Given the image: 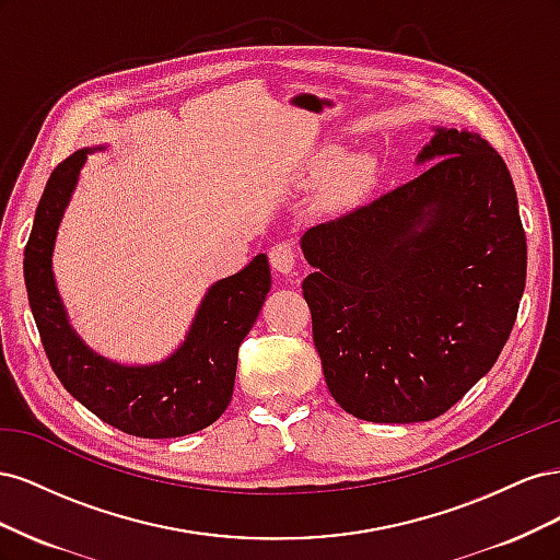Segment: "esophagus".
<instances>
[{
  "label": "esophagus",
  "mask_w": 560,
  "mask_h": 560,
  "mask_svg": "<svg viewBox=\"0 0 560 560\" xmlns=\"http://www.w3.org/2000/svg\"><path fill=\"white\" fill-rule=\"evenodd\" d=\"M296 259H299V254L292 243H278L268 249L270 268H273L278 276H292L296 268Z\"/></svg>",
  "instance_id": "34e87169"
}]
</instances>
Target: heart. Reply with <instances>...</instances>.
Here are the masks:
<instances>
[{
  "mask_svg": "<svg viewBox=\"0 0 560 560\" xmlns=\"http://www.w3.org/2000/svg\"><path fill=\"white\" fill-rule=\"evenodd\" d=\"M336 151H329V154L325 156V161H322V171H331V179H329V189L334 196H348L352 191L360 189V184L364 182V171H362V163L354 161V159H348V161H341L336 165Z\"/></svg>",
  "mask_w": 560,
  "mask_h": 560,
  "instance_id": "b5f03b06",
  "label": "heart"
}]
</instances>
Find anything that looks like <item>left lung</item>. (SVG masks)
<instances>
[{
  "mask_svg": "<svg viewBox=\"0 0 560 560\" xmlns=\"http://www.w3.org/2000/svg\"><path fill=\"white\" fill-rule=\"evenodd\" d=\"M303 233L313 343L331 397L369 422L446 413L512 334L528 247L506 163L481 135L434 128L431 163Z\"/></svg>",
  "mask_w": 560,
  "mask_h": 560,
  "instance_id": "1",
  "label": "left lung"
}]
</instances>
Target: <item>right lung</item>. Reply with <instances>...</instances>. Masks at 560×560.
Masks as SVG:
<instances>
[{
    "label": "right lung",
    "instance_id": "1",
    "mask_svg": "<svg viewBox=\"0 0 560 560\" xmlns=\"http://www.w3.org/2000/svg\"><path fill=\"white\" fill-rule=\"evenodd\" d=\"M89 154L79 149L50 173L25 245L27 299L46 358L67 393L112 428L144 439L194 434L231 401L238 348L270 290L268 257L257 254L241 273L210 287L184 343L167 360L147 366L105 360L70 327L50 270L60 219Z\"/></svg>",
    "mask_w": 560,
    "mask_h": 560
}]
</instances>
